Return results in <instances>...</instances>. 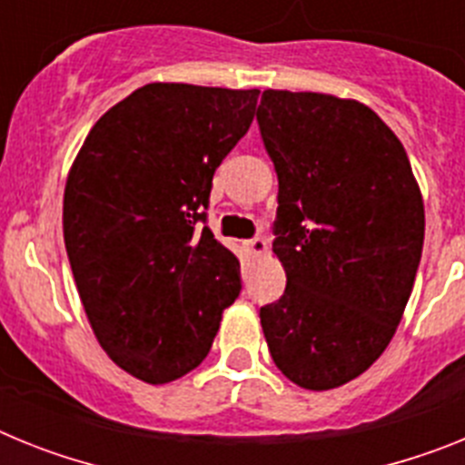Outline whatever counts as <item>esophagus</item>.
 <instances>
[{
  "label": "esophagus",
  "mask_w": 465,
  "mask_h": 465,
  "mask_svg": "<svg viewBox=\"0 0 465 465\" xmlns=\"http://www.w3.org/2000/svg\"><path fill=\"white\" fill-rule=\"evenodd\" d=\"M246 246H249V252H252L253 256H262L265 249H268V242L262 240V237H252V240L246 242Z\"/></svg>",
  "instance_id": "34e87169"
}]
</instances>
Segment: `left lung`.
Listing matches in <instances>:
<instances>
[{
  "label": "left lung",
  "mask_w": 465,
  "mask_h": 465,
  "mask_svg": "<svg viewBox=\"0 0 465 465\" xmlns=\"http://www.w3.org/2000/svg\"><path fill=\"white\" fill-rule=\"evenodd\" d=\"M256 121L279 179L272 252L286 270L261 326L279 371L326 391L391 342L421 261L424 203L401 139L361 102L265 90Z\"/></svg>",
  "instance_id": "obj_1"
}]
</instances>
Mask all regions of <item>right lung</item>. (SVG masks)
I'll return each mask as SVG.
<instances>
[{
    "mask_svg": "<svg viewBox=\"0 0 465 465\" xmlns=\"http://www.w3.org/2000/svg\"><path fill=\"white\" fill-rule=\"evenodd\" d=\"M258 93L143 85L94 123L69 170L74 282L97 342L137 380L167 384L197 368L240 295V261L197 223Z\"/></svg>",
    "mask_w": 465,
    "mask_h": 465,
    "instance_id": "add662e5",
    "label": "right lung"
}]
</instances>
